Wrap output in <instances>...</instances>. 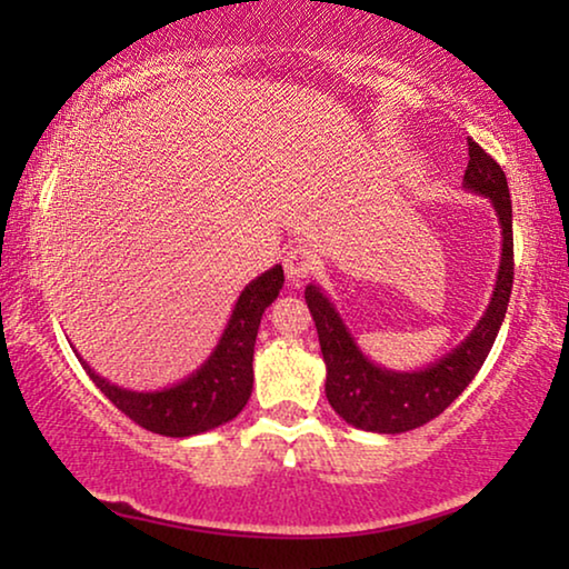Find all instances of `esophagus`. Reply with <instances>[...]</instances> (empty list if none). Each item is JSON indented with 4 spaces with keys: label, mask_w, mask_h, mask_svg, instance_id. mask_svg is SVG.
Instances as JSON below:
<instances>
[{
    "label": "esophagus",
    "mask_w": 569,
    "mask_h": 569,
    "mask_svg": "<svg viewBox=\"0 0 569 569\" xmlns=\"http://www.w3.org/2000/svg\"><path fill=\"white\" fill-rule=\"evenodd\" d=\"M316 269V253L310 251L308 246H298L292 251H287L284 256V274L292 284H300L302 279L313 274Z\"/></svg>",
    "instance_id": "obj_1"
}]
</instances>
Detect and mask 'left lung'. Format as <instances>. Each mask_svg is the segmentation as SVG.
<instances>
[{
  "mask_svg": "<svg viewBox=\"0 0 569 569\" xmlns=\"http://www.w3.org/2000/svg\"><path fill=\"white\" fill-rule=\"evenodd\" d=\"M463 189L492 201L502 228L500 269L481 321L438 362L409 372L380 368L357 347L329 295L318 284L306 287V302L316 321L326 362V399L352 427L396 435L427 425L463 393L495 345L512 290V204L502 168L473 139H469Z\"/></svg>",
  "mask_w": 569,
  "mask_h": 569,
  "instance_id": "obj_1",
  "label": "left lung"
}]
</instances>
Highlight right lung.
I'll return each instance as SVG.
<instances>
[{
  "label": "right lung",
  "instance_id": "add662e5",
  "mask_svg": "<svg viewBox=\"0 0 569 569\" xmlns=\"http://www.w3.org/2000/svg\"><path fill=\"white\" fill-rule=\"evenodd\" d=\"M284 284L282 267H271L246 284L232 308L220 341L199 370L181 383L162 391H129L100 378L88 362L77 355L103 396L121 409L131 422L166 438H191V435L214 430L236 419L251 399L253 391V347L263 310L277 300Z\"/></svg>",
  "mask_w": 569,
  "mask_h": 569
}]
</instances>
